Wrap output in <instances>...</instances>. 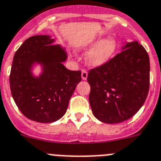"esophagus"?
<instances>
[{"label": "esophagus", "instance_id": "obj_1", "mask_svg": "<svg viewBox=\"0 0 161 161\" xmlns=\"http://www.w3.org/2000/svg\"><path fill=\"white\" fill-rule=\"evenodd\" d=\"M87 77H88V73L85 70H82L81 72V78L84 80H86Z\"/></svg>", "mask_w": 161, "mask_h": 161}]
</instances>
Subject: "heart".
<instances>
[{
    "instance_id": "obj_1",
    "label": "heart",
    "mask_w": 161,
    "mask_h": 161,
    "mask_svg": "<svg viewBox=\"0 0 161 161\" xmlns=\"http://www.w3.org/2000/svg\"><path fill=\"white\" fill-rule=\"evenodd\" d=\"M117 44L113 36H108L99 41V37L92 36L76 45L78 51L85 52L91 48L85 55V62L92 68L101 67L112 59L116 50Z\"/></svg>"
}]
</instances>
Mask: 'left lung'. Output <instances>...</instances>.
I'll use <instances>...</instances> for the list:
<instances>
[{"label":"left lung","instance_id":"1","mask_svg":"<svg viewBox=\"0 0 161 161\" xmlns=\"http://www.w3.org/2000/svg\"><path fill=\"white\" fill-rule=\"evenodd\" d=\"M149 74V57L144 47L137 41L123 42L121 53L88 74L94 116L106 124L133 116L147 98Z\"/></svg>","mask_w":161,"mask_h":161}]
</instances>
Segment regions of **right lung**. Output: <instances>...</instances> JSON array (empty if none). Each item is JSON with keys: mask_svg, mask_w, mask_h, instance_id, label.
Instances as JSON below:
<instances>
[{"mask_svg": "<svg viewBox=\"0 0 161 161\" xmlns=\"http://www.w3.org/2000/svg\"><path fill=\"white\" fill-rule=\"evenodd\" d=\"M55 42L50 35L28 38L16 52L10 72V89L16 104L24 116L40 123L62 117L81 81L80 71L64 66L67 53ZM36 66L41 67L39 75L33 72Z\"/></svg>", "mask_w": 161, "mask_h": 161, "instance_id": "add662e5", "label": "right lung"}]
</instances>
